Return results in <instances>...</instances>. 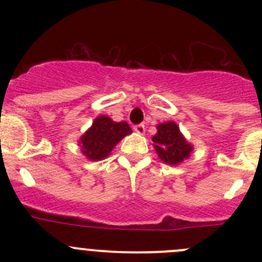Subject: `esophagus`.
<instances>
[{
  "label": "esophagus",
  "mask_w": 262,
  "mask_h": 262,
  "mask_svg": "<svg viewBox=\"0 0 262 262\" xmlns=\"http://www.w3.org/2000/svg\"><path fill=\"white\" fill-rule=\"evenodd\" d=\"M134 132L138 134H144V132H146V126H144V124H137V125L133 126Z\"/></svg>",
  "instance_id": "obj_1"
}]
</instances>
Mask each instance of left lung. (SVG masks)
<instances>
[{
	"instance_id": "obj_1",
	"label": "left lung",
	"mask_w": 262,
	"mask_h": 262,
	"mask_svg": "<svg viewBox=\"0 0 262 262\" xmlns=\"http://www.w3.org/2000/svg\"><path fill=\"white\" fill-rule=\"evenodd\" d=\"M153 146L158 153V157L166 163L178 165L190 156L192 147L190 146L181 134L180 129L173 121L160 124L157 134L152 138Z\"/></svg>"
}]
</instances>
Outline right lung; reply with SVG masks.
<instances>
[{"label": "right lung", "instance_id": "add662e5", "mask_svg": "<svg viewBox=\"0 0 262 262\" xmlns=\"http://www.w3.org/2000/svg\"><path fill=\"white\" fill-rule=\"evenodd\" d=\"M132 133L126 121L115 123L109 116L101 115L95 119L92 126L81 137L82 152L87 158L99 161L107 157L120 139Z\"/></svg>", "mask_w": 262, "mask_h": 262}]
</instances>
